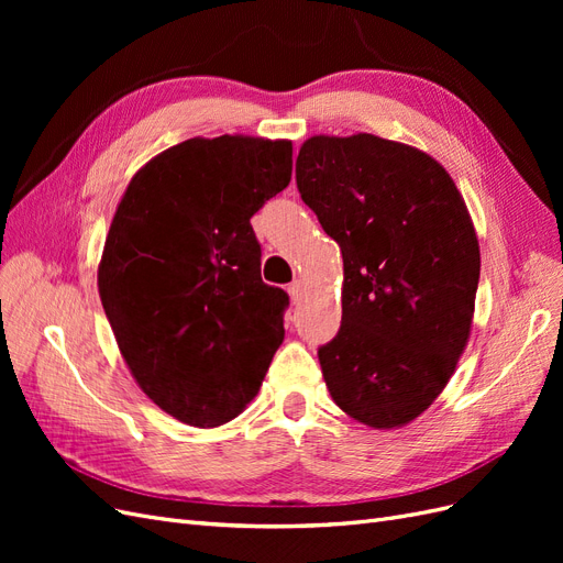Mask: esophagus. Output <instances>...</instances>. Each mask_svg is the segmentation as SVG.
<instances>
[{"instance_id":"obj_1","label":"esophagus","mask_w":563,"mask_h":563,"mask_svg":"<svg viewBox=\"0 0 563 563\" xmlns=\"http://www.w3.org/2000/svg\"><path fill=\"white\" fill-rule=\"evenodd\" d=\"M288 296H291L294 302L302 300V282L300 279H296L294 284H288Z\"/></svg>"}]
</instances>
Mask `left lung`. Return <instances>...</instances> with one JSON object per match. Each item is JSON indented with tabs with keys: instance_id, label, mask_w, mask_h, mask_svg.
Segmentation results:
<instances>
[{
	"instance_id": "obj_1",
	"label": "left lung",
	"mask_w": 563,
	"mask_h": 563,
	"mask_svg": "<svg viewBox=\"0 0 563 563\" xmlns=\"http://www.w3.org/2000/svg\"><path fill=\"white\" fill-rule=\"evenodd\" d=\"M296 183L343 253L323 380L356 422L404 428L446 387L472 331L482 255L465 199L428 152L371 133L312 135Z\"/></svg>"
}]
</instances>
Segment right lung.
<instances>
[{
  "instance_id": "right-lung-1",
  "label": "right lung",
  "mask_w": 563,
  "mask_h": 563,
  "mask_svg": "<svg viewBox=\"0 0 563 563\" xmlns=\"http://www.w3.org/2000/svg\"><path fill=\"white\" fill-rule=\"evenodd\" d=\"M291 141L190 139L159 152L117 203L98 294L145 395L218 428L258 395L288 296L261 277L251 216L291 180Z\"/></svg>"
}]
</instances>
